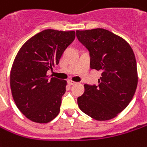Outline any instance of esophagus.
Here are the masks:
<instances>
[{
    "label": "esophagus",
    "instance_id": "obj_1",
    "mask_svg": "<svg viewBox=\"0 0 147 147\" xmlns=\"http://www.w3.org/2000/svg\"><path fill=\"white\" fill-rule=\"evenodd\" d=\"M67 83H68V84H69V85H74V84H76V82L72 81V80H68Z\"/></svg>",
    "mask_w": 147,
    "mask_h": 147
}]
</instances>
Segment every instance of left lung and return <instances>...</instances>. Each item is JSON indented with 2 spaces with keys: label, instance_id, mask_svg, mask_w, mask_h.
<instances>
[{
  "label": "left lung",
  "instance_id": "8db88e82",
  "mask_svg": "<svg viewBox=\"0 0 147 147\" xmlns=\"http://www.w3.org/2000/svg\"><path fill=\"white\" fill-rule=\"evenodd\" d=\"M76 37L89 51L91 68L102 71L97 86L84 84L78 105L93 119H112L127 107L135 93L134 53L125 40L105 29L76 30Z\"/></svg>",
  "mask_w": 147,
  "mask_h": 147
}]
</instances>
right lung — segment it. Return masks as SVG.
I'll return each instance as SVG.
<instances>
[{"label": "right lung", "instance_id": "obj_1", "mask_svg": "<svg viewBox=\"0 0 147 147\" xmlns=\"http://www.w3.org/2000/svg\"><path fill=\"white\" fill-rule=\"evenodd\" d=\"M75 37V31L45 30L19 50L11 69V92L17 107L32 121L47 123L60 111L67 81L49 79L47 72L59 64Z\"/></svg>", "mask_w": 147, "mask_h": 147}]
</instances>
